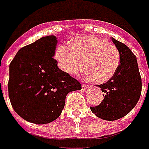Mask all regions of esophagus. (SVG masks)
Listing matches in <instances>:
<instances>
[{
	"label": "esophagus",
	"instance_id": "esophagus-1",
	"mask_svg": "<svg viewBox=\"0 0 149 149\" xmlns=\"http://www.w3.org/2000/svg\"><path fill=\"white\" fill-rule=\"evenodd\" d=\"M89 86H86V85H82V91H86L87 90V88H88Z\"/></svg>",
	"mask_w": 149,
	"mask_h": 149
}]
</instances>
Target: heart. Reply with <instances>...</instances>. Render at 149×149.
I'll use <instances>...</instances> for the list:
<instances>
[{
  "mask_svg": "<svg viewBox=\"0 0 149 149\" xmlns=\"http://www.w3.org/2000/svg\"><path fill=\"white\" fill-rule=\"evenodd\" d=\"M55 59L61 70L77 74L83 69L95 84H103L116 74L120 64V53L115 45L97 37L77 38L70 46L59 45Z\"/></svg>",
  "mask_w": 149,
  "mask_h": 149,
  "instance_id": "b5f03b06",
  "label": "heart"
}]
</instances>
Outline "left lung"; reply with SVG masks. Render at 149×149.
<instances>
[{"mask_svg":"<svg viewBox=\"0 0 149 149\" xmlns=\"http://www.w3.org/2000/svg\"><path fill=\"white\" fill-rule=\"evenodd\" d=\"M120 53V64L116 74L107 83L99 85L105 97L91 110L96 116L115 121L128 114L137 105L142 91V79L136 56L121 42L111 38Z\"/></svg>","mask_w":149,"mask_h":149,"instance_id":"obj_1","label":"left lung"}]
</instances>
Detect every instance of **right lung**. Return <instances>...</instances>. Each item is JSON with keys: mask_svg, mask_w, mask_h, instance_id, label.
<instances>
[{"mask_svg": "<svg viewBox=\"0 0 149 149\" xmlns=\"http://www.w3.org/2000/svg\"><path fill=\"white\" fill-rule=\"evenodd\" d=\"M55 36H46L22 48L9 67L8 94L14 111L27 122L47 124L63 111L68 94L81 89L54 58Z\"/></svg>", "mask_w": 149, "mask_h": 149, "instance_id": "obj_1", "label": "right lung"}]
</instances>
